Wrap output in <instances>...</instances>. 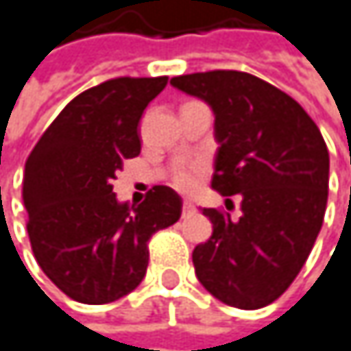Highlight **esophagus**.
<instances>
[{"mask_svg":"<svg viewBox=\"0 0 351 351\" xmlns=\"http://www.w3.org/2000/svg\"><path fill=\"white\" fill-rule=\"evenodd\" d=\"M193 212H195V206L191 202H183V214L187 216V214H193Z\"/></svg>","mask_w":351,"mask_h":351,"instance_id":"esophagus-1","label":"esophagus"}]
</instances>
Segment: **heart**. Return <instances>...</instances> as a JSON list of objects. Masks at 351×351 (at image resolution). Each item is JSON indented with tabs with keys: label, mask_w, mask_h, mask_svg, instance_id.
<instances>
[{
	"label": "heart",
	"mask_w": 351,
	"mask_h": 351,
	"mask_svg": "<svg viewBox=\"0 0 351 351\" xmlns=\"http://www.w3.org/2000/svg\"><path fill=\"white\" fill-rule=\"evenodd\" d=\"M206 174V162L204 160H189V162H183L177 170L172 172V185L177 187L179 191H193L202 177Z\"/></svg>",
	"instance_id": "b5f03b06"
}]
</instances>
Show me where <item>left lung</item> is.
I'll list each match as a JSON object with an SVG mask.
<instances>
[{
  "label": "left lung",
  "mask_w": 351,
  "mask_h": 351,
  "mask_svg": "<svg viewBox=\"0 0 351 351\" xmlns=\"http://www.w3.org/2000/svg\"><path fill=\"white\" fill-rule=\"evenodd\" d=\"M170 83L208 101L220 143L212 187L241 197V216L204 208L212 237L193 250L199 283L220 302L256 310L281 298L306 264L329 195V149L316 122L285 91L241 70Z\"/></svg>",
  "instance_id": "1"
}]
</instances>
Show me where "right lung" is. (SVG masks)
Returning <instances> with one entry per match:
<instances>
[{"mask_svg": "<svg viewBox=\"0 0 351 351\" xmlns=\"http://www.w3.org/2000/svg\"><path fill=\"white\" fill-rule=\"evenodd\" d=\"M166 83L168 77H116L83 91L24 164L33 254L51 283L81 304L131 293L145 277L147 241L181 218L183 202L170 187H152L131 208L112 191L122 162L139 156V120Z\"/></svg>", "mask_w": 351, "mask_h": 351, "instance_id": "obj_1", "label": "right lung"}]
</instances>
